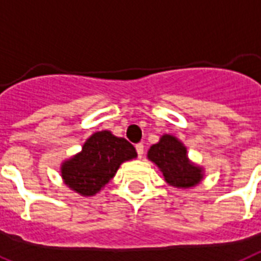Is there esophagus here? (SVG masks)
<instances>
[{"mask_svg": "<svg viewBox=\"0 0 261 261\" xmlns=\"http://www.w3.org/2000/svg\"><path fill=\"white\" fill-rule=\"evenodd\" d=\"M135 150H137L138 152V156L141 158V156L143 155V143H138V145H135Z\"/></svg>", "mask_w": 261, "mask_h": 261, "instance_id": "34e87169", "label": "esophagus"}]
</instances>
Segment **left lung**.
<instances>
[{
	"label": "left lung",
	"mask_w": 261,
	"mask_h": 261,
	"mask_svg": "<svg viewBox=\"0 0 261 261\" xmlns=\"http://www.w3.org/2000/svg\"><path fill=\"white\" fill-rule=\"evenodd\" d=\"M147 156L160 167L169 185L186 189L202 179L201 167L190 162L186 147L173 135H162L160 142L150 147Z\"/></svg>",
	"instance_id": "left-lung-1"
}]
</instances>
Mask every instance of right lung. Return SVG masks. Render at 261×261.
<instances>
[{
    "mask_svg": "<svg viewBox=\"0 0 261 261\" xmlns=\"http://www.w3.org/2000/svg\"><path fill=\"white\" fill-rule=\"evenodd\" d=\"M137 156L134 146L110 131L91 135L82 151L61 165L64 182L82 196H94L109 184L120 164Z\"/></svg>",
    "mask_w": 261,
    "mask_h": 261,
    "instance_id": "obj_1",
    "label": "right lung"
}]
</instances>
